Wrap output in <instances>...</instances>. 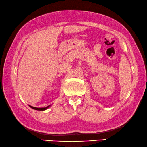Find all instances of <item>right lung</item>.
<instances>
[{
    "label": "right lung",
    "instance_id": "1",
    "mask_svg": "<svg viewBox=\"0 0 147 147\" xmlns=\"http://www.w3.org/2000/svg\"><path fill=\"white\" fill-rule=\"evenodd\" d=\"M29 107H30L31 108L33 109H35V110H37V111H44V110H46V109H47L48 107H49V106H47V107H42V108L34 107H32V106H30V105H29Z\"/></svg>",
    "mask_w": 147,
    "mask_h": 147
}]
</instances>
